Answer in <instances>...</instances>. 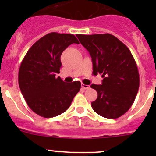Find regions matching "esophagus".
<instances>
[{
	"mask_svg": "<svg viewBox=\"0 0 156 156\" xmlns=\"http://www.w3.org/2000/svg\"><path fill=\"white\" fill-rule=\"evenodd\" d=\"M81 87L83 88V89H89L90 88V86L89 85H86V84H81Z\"/></svg>",
	"mask_w": 156,
	"mask_h": 156,
	"instance_id": "obj_1",
	"label": "esophagus"
}]
</instances>
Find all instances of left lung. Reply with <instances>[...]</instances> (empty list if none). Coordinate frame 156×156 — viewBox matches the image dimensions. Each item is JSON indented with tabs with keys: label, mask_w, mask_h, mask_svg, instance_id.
I'll use <instances>...</instances> for the list:
<instances>
[{
	"label": "left lung",
	"mask_w": 156,
	"mask_h": 156,
	"mask_svg": "<svg viewBox=\"0 0 156 156\" xmlns=\"http://www.w3.org/2000/svg\"><path fill=\"white\" fill-rule=\"evenodd\" d=\"M76 36L92 58L94 73L103 78L101 85H90L98 95L91 103L93 109L106 119L121 117L131 107L139 90L134 58L126 45L111 34Z\"/></svg>",
	"instance_id": "left-lung-1"
}]
</instances>
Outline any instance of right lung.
Instances as JSON below:
<instances>
[{"label": "right lung", "instance_id": "right-lung-1", "mask_svg": "<svg viewBox=\"0 0 156 156\" xmlns=\"http://www.w3.org/2000/svg\"><path fill=\"white\" fill-rule=\"evenodd\" d=\"M79 44L74 34L51 32L35 42L23 58L19 70V85L34 112L53 118L68 109L80 90V81L64 82L56 77L62 66L60 56L72 44Z\"/></svg>", "mask_w": 156, "mask_h": 156}]
</instances>
